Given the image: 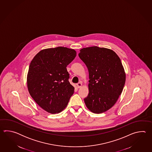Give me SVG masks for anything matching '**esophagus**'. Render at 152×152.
<instances>
[{
	"mask_svg": "<svg viewBox=\"0 0 152 152\" xmlns=\"http://www.w3.org/2000/svg\"><path fill=\"white\" fill-rule=\"evenodd\" d=\"M77 87L78 88H80V87H81V86H82V83H81V82L78 83L77 84Z\"/></svg>",
	"mask_w": 152,
	"mask_h": 152,
	"instance_id": "obj_1",
	"label": "esophagus"
}]
</instances>
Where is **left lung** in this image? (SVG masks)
<instances>
[{
    "instance_id": "8db88e82",
    "label": "left lung",
    "mask_w": 152,
    "mask_h": 152,
    "mask_svg": "<svg viewBox=\"0 0 152 152\" xmlns=\"http://www.w3.org/2000/svg\"><path fill=\"white\" fill-rule=\"evenodd\" d=\"M79 56L89 73L85 105L94 113H104L116 103L126 82L120 58L113 50L97 46L81 49Z\"/></svg>"
}]
</instances>
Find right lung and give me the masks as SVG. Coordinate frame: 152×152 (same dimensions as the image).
I'll use <instances>...</instances> for the list:
<instances>
[{
  "instance_id": "1",
  "label": "right lung",
  "mask_w": 152,
  "mask_h": 152,
  "mask_svg": "<svg viewBox=\"0 0 152 152\" xmlns=\"http://www.w3.org/2000/svg\"><path fill=\"white\" fill-rule=\"evenodd\" d=\"M77 55L67 47L43 49L29 66L27 87L36 103L49 113H58L67 107L74 93L66 67Z\"/></svg>"
}]
</instances>
